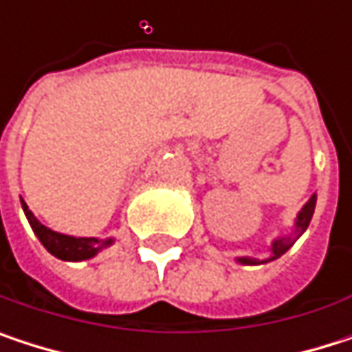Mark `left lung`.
I'll list each match as a JSON object with an SVG mask.
<instances>
[{"instance_id":"1","label":"left lung","mask_w":352,"mask_h":352,"mask_svg":"<svg viewBox=\"0 0 352 352\" xmlns=\"http://www.w3.org/2000/svg\"><path fill=\"white\" fill-rule=\"evenodd\" d=\"M314 208H316V195H312L310 197V201L302 208V212L298 214V222H296V230L298 232H304L306 228H308V224H310V220H312V214H314ZM292 246V239H277L273 246H271V250H273V256H269L267 261H275V258H279L287 248ZM239 263H243V265H254V263H258L256 258H250V256H243V258H239ZM261 263H265V261H261Z\"/></svg>"}]
</instances>
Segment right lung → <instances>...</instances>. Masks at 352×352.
Segmentation results:
<instances>
[{"label": "right lung", "instance_id": "1", "mask_svg": "<svg viewBox=\"0 0 352 352\" xmlns=\"http://www.w3.org/2000/svg\"><path fill=\"white\" fill-rule=\"evenodd\" d=\"M24 214L38 236V241L44 245V248L63 258V261H83V258H91L94 254H98L104 246L111 245V241H98V239H75V236H67L60 232H54L50 228H46L44 224H40L34 218V214L28 210L26 201H22Z\"/></svg>", "mask_w": 352, "mask_h": 352}]
</instances>
